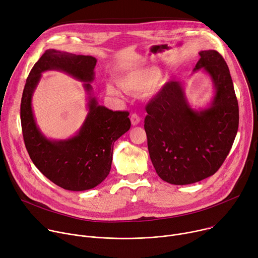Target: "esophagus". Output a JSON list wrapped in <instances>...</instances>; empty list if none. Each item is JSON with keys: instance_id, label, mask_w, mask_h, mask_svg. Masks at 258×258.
Returning <instances> with one entry per match:
<instances>
[{"instance_id": "1", "label": "esophagus", "mask_w": 258, "mask_h": 258, "mask_svg": "<svg viewBox=\"0 0 258 258\" xmlns=\"http://www.w3.org/2000/svg\"><path fill=\"white\" fill-rule=\"evenodd\" d=\"M140 122H141V116L138 115V114H136V113H132V115H131V123H132V125L133 126L138 125V124H140Z\"/></svg>"}]
</instances>
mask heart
Returning <instances> with one entry per match:
<instances>
[{
	"mask_svg": "<svg viewBox=\"0 0 258 258\" xmlns=\"http://www.w3.org/2000/svg\"><path fill=\"white\" fill-rule=\"evenodd\" d=\"M160 72L158 69H146L132 72L126 76H124L121 81L120 85L122 88L131 93H142L151 90L159 78ZM106 92L108 95L118 97L121 95L113 85L108 84L106 86Z\"/></svg>",
	"mask_w": 258,
	"mask_h": 258,
	"instance_id": "heart-1",
	"label": "heart"
}]
</instances>
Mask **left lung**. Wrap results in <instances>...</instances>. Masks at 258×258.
<instances>
[{
  "label": "left lung",
  "mask_w": 258,
  "mask_h": 258,
  "mask_svg": "<svg viewBox=\"0 0 258 258\" xmlns=\"http://www.w3.org/2000/svg\"><path fill=\"white\" fill-rule=\"evenodd\" d=\"M194 71L212 78L215 96L202 110L191 108L181 82H167L146 106L145 130L152 163L161 179L188 185L213 175L232 147L239 128V105L223 56L202 50Z\"/></svg>",
  "instance_id": "left-lung-1"
}]
</instances>
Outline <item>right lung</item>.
Returning <instances> with one entry per match:
<instances>
[{"label": "right lung", "instance_id": "obj_1", "mask_svg": "<svg viewBox=\"0 0 258 258\" xmlns=\"http://www.w3.org/2000/svg\"><path fill=\"white\" fill-rule=\"evenodd\" d=\"M96 57L47 49L32 68L21 103V121L27 151L35 166L49 181L66 190H89L105 180L112 161L114 142L131 126L128 111H112L91 96ZM47 70L63 71L86 84L89 113L81 130L65 141H50L35 125L31 96Z\"/></svg>", "mask_w": 258, "mask_h": 258}]
</instances>
